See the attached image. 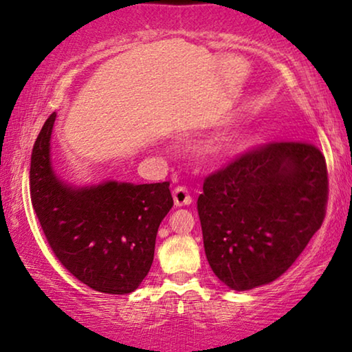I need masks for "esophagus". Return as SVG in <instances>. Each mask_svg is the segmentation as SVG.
Wrapping results in <instances>:
<instances>
[{
	"instance_id": "34e87169",
	"label": "esophagus",
	"mask_w": 352,
	"mask_h": 352,
	"mask_svg": "<svg viewBox=\"0 0 352 352\" xmlns=\"http://www.w3.org/2000/svg\"><path fill=\"white\" fill-rule=\"evenodd\" d=\"M173 200H175L176 206H184L192 204V195L189 194L186 186H177L175 190H173Z\"/></svg>"
}]
</instances>
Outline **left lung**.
<instances>
[{
	"mask_svg": "<svg viewBox=\"0 0 352 352\" xmlns=\"http://www.w3.org/2000/svg\"><path fill=\"white\" fill-rule=\"evenodd\" d=\"M327 200L325 157L312 144L267 142L234 158L197 201L214 276L237 292L276 280L324 223Z\"/></svg>",
	"mask_w": 352,
	"mask_h": 352,
	"instance_id": "1",
	"label": "left lung"
}]
</instances>
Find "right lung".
I'll return each mask as SVG.
<instances>
[{
    "label": "right lung",
    "mask_w": 352,
    "mask_h": 352,
    "mask_svg": "<svg viewBox=\"0 0 352 352\" xmlns=\"http://www.w3.org/2000/svg\"><path fill=\"white\" fill-rule=\"evenodd\" d=\"M54 122L52 112L30 163L32 205L47 243L62 266L93 290L131 293L151 271L158 226L173 206L170 182L64 184L51 166Z\"/></svg>",
    "instance_id": "add662e5"
}]
</instances>
